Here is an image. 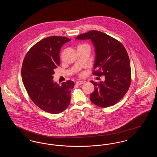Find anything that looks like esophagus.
Returning a JSON list of instances; mask_svg holds the SVG:
<instances>
[{"label":"esophagus","instance_id":"1","mask_svg":"<svg viewBox=\"0 0 157 157\" xmlns=\"http://www.w3.org/2000/svg\"><path fill=\"white\" fill-rule=\"evenodd\" d=\"M83 83H84L83 81H77V82H76V84H77V85H82Z\"/></svg>","mask_w":157,"mask_h":157}]
</instances>
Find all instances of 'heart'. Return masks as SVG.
Returning a JSON list of instances; mask_svg holds the SVG:
<instances>
[{
	"mask_svg": "<svg viewBox=\"0 0 157 157\" xmlns=\"http://www.w3.org/2000/svg\"><path fill=\"white\" fill-rule=\"evenodd\" d=\"M79 46H88V47L90 48V46L88 45H87V44H83V45H79ZM84 74H85L84 72H81V73L80 74V76H83L84 75Z\"/></svg>",
	"mask_w": 157,
	"mask_h": 157,
	"instance_id": "heart-1",
	"label": "heart"
}]
</instances>
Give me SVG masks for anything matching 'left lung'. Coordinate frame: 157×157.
Masks as SVG:
<instances>
[{
    "label": "left lung",
    "mask_w": 157,
    "mask_h": 157,
    "mask_svg": "<svg viewBox=\"0 0 157 157\" xmlns=\"http://www.w3.org/2000/svg\"><path fill=\"white\" fill-rule=\"evenodd\" d=\"M76 39L91 40L96 53L92 74L105 78L104 82L90 81L95 87L90 95V101L101 108L116 104L125 95L131 82L130 61L125 47L118 40L98 30L82 33Z\"/></svg>",
    "instance_id": "8db88e82"
}]
</instances>
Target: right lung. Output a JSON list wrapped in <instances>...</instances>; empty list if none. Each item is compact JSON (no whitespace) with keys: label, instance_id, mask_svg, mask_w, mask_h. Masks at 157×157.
<instances>
[{"label":"right lung","instance_id":"right-lung-1","mask_svg":"<svg viewBox=\"0 0 157 157\" xmlns=\"http://www.w3.org/2000/svg\"><path fill=\"white\" fill-rule=\"evenodd\" d=\"M71 40L63 36L46 37L33 45L25 55L21 75L25 88L31 100L45 112L59 113L69 105L72 81L62 85L54 83V69L60 65V49Z\"/></svg>","mask_w":157,"mask_h":157}]
</instances>
